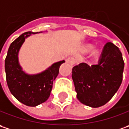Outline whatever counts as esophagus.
I'll return each instance as SVG.
<instances>
[{
  "label": "esophagus",
  "mask_w": 129,
  "mask_h": 129,
  "mask_svg": "<svg viewBox=\"0 0 129 129\" xmlns=\"http://www.w3.org/2000/svg\"><path fill=\"white\" fill-rule=\"evenodd\" d=\"M66 62L71 65H74L75 63V59L72 58V57H70V58L66 59Z\"/></svg>",
  "instance_id": "esophagus-1"
}]
</instances>
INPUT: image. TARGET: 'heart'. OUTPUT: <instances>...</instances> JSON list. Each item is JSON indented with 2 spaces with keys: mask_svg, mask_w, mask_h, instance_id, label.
Wrapping results in <instances>:
<instances>
[{
  "mask_svg": "<svg viewBox=\"0 0 129 129\" xmlns=\"http://www.w3.org/2000/svg\"><path fill=\"white\" fill-rule=\"evenodd\" d=\"M92 48V45H86L84 48V52H88L89 50H91V48ZM100 53V50L97 49V48H94L93 49L90 53V57L92 58H97L98 56V55Z\"/></svg>",
  "mask_w": 129,
  "mask_h": 129,
  "instance_id": "heart-1",
  "label": "heart"
}]
</instances>
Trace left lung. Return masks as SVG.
Wrapping results in <instances>:
<instances>
[{
  "label": "left lung",
  "instance_id": "8db88e82",
  "mask_svg": "<svg viewBox=\"0 0 129 129\" xmlns=\"http://www.w3.org/2000/svg\"><path fill=\"white\" fill-rule=\"evenodd\" d=\"M124 62L119 48L112 42L104 46L98 64L81 63L72 69L77 99L84 105L98 108L107 103L119 89Z\"/></svg>",
  "mask_w": 129,
  "mask_h": 129
}]
</instances>
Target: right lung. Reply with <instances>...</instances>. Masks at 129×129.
Instances as JSON below:
<instances>
[{
  "label": "right lung",
  "instance_id": "right-lung-1",
  "mask_svg": "<svg viewBox=\"0 0 129 129\" xmlns=\"http://www.w3.org/2000/svg\"><path fill=\"white\" fill-rule=\"evenodd\" d=\"M37 33L27 31L16 39L11 44L5 60L6 81L10 92L21 103L31 107L43 103L49 98L59 68L65 62L55 63L37 74H28L22 70L18 58L20 48L28 37Z\"/></svg>",
  "mask_w": 129,
  "mask_h": 129
}]
</instances>
